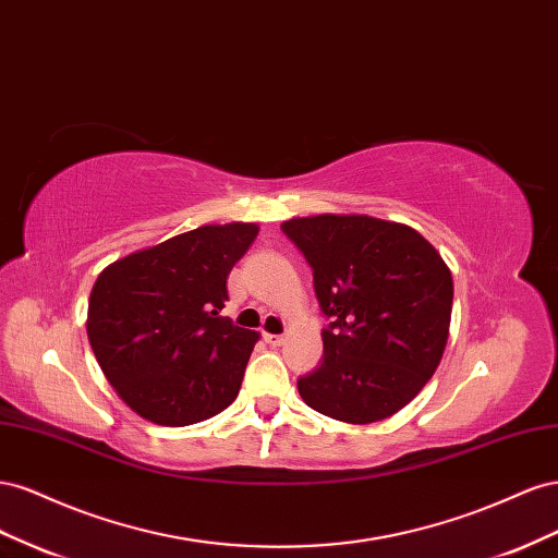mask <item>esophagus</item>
I'll list each match as a JSON object with an SVG mask.
<instances>
[{
	"instance_id": "obj_1",
	"label": "esophagus",
	"mask_w": 558,
	"mask_h": 558,
	"mask_svg": "<svg viewBox=\"0 0 558 558\" xmlns=\"http://www.w3.org/2000/svg\"><path fill=\"white\" fill-rule=\"evenodd\" d=\"M264 341L268 343V345H282L284 343V337H282V333H264Z\"/></svg>"
}]
</instances>
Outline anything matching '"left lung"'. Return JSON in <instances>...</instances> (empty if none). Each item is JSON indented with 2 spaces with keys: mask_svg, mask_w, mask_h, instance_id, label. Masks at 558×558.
Here are the masks:
<instances>
[{
  "mask_svg": "<svg viewBox=\"0 0 558 558\" xmlns=\"http://www.w3.org/2000/svg\"><path fill=\"white\" fill-rule=\"evenodd\" d=\"M313 268L320 367L301 400L333 421L367 425L407 407L433 378L449 339L453 280L439 252L407 225L367 215L282 221Z\"/></svg>",
  "mask_w": 558,
  "mask_h": 558,
  "instance_id": "1",
  "label": "left lung"
}]
</instances>
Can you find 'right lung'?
Returning a JSON list of instances; mask_svg holds the SVG:
<instances>
[{"label":"right lung","instance_id":"add662e5","mask_svg":"<svg viewBox=\"0 0 558 558\" xmlns=\"http://www.w3.org/2000/svg\"><path fill=\"white\" fill-rule=\"evenodd\" d=\"M245 221L208 225L109 264L88 299V341L137 416L182 427L225 411L259 333L219 311L227 278L257 238Z\"/></svg>","mask_w":558,"mask_h":558}]
</instances>
